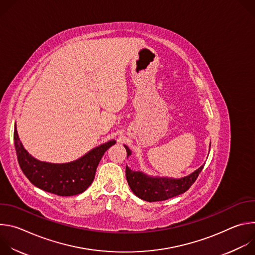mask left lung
<instances>
[{
	"instance_id": "left-lung-1",
	"label": "left lung",
	"mask_w": 255,
	"mask_h": 255,
	"mask_svg": "<svg viewBox=\"0 0 255 255\" xmlns=\"http://www.w3.org/2000/svg\"><path fill=\"white\" fill-rule=\"evenodd\" d=\"M127 157L131 155V150L124 145ZM205 164L193 173L181 178H169L159 176H149L142 171L131 170L126 166V178L131 191L140 199L147 202L165 201L187 192L195 183Z\"/></svg>"
}]
</instances>
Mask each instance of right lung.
I'll return each instance as SVG.
<instances>
[{
  "label": "right lung",
  "mask_w": 255,
  "mask_h": 255,
  "mask_svg": "<svg viewBox=\"0 0 255 255\" xmlns=\"http://www.w3.org/2000/svg\"><path fill=\"white\" fill-rule=\"evenodd\" d=\"M115 143L108 141L75 161L50 163L32 157L19 139L16 125L14 129L15 149L23 173L35 187L64 197L79 195L91 186L101 158Z\"/></svg>",
  "instance_id": "right-lung-1"
}]
</instances>
